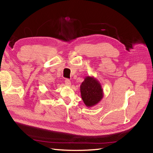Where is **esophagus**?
Returning <instances> with one entry per match:
<instances>
[{
    "label": "esophagus",
    "mask_w": 153,
    "mask_h": 153,
    "mask_svg": "<svg viewBox=\"0 0 153 153\" xmlns=\"http://www.w3.org/2000/svg\"><path fill=\"white\" fill-rule=\"evenodd\" d=\"M65 82V85L66 86H70V85H71V82H70V81L69 79H66Z\"/></svg>",
    "instance_id": "34e87169"
}]
</instances>
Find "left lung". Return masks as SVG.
Wrapping results in <instances>:
<instances>
[{"label":"left lung","mask_w":153,"mask_h":153,"mask_svg":"<svg viewBox=\"0 0 153 153\" xmlns=\"http://www.w3.org/2000/svg\"><path fill=\"white\" fill-rule=\"evenodd\" d=\"M81 98L87 107L95 106L103 99V91L101 83L93 76L85 77L80 85Z\"/></svg>","instance_id":"8db88e82"}]
</instances>
